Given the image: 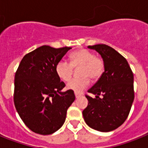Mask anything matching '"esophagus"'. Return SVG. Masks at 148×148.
Returning a JSON list of instances; mask_svg holds the SVG:
<instances>
[{"label":"esophagus","instance_id":"1","mask_svg":"<svg viewBox=\"0 0 148 148\" xmlns=\"http://www.w3.org/2000/svg\"><path fill=\"white\" fill-rule=\"evenodd\" d=\"M75 93V97H76V98H79V97L82 96L81 93Z\"/></svg>","mask_w":148,"mask_h":148}]
</instances>
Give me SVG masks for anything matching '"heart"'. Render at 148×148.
I'll return each instance as SVG.
<instances>
[{"mask_svg":"<svg viewBox=\"0 0 148 148\" xmlns=\"http://www.w3.org/2000/svg\"><path fill=\"white\" fill-rule=\"evenodd\" d=\"M70 63L65 61H60L57 63L55 71L58 76L64 81L70 80L74 72V68H80V77L74 78L67 84L68 90L75 93H82L90 84V78L98 80L105 71V64L101 57L95 55L87 49H79L69 55Z\"/></svg>","mask_w":148,"mask_h":148,"instance_id":"heart-1","label":"heart"}]
</instances>
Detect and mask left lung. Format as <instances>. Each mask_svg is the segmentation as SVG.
I'll return each instance as SVG.
<instances>
[{
  "label": "left lung",
  "mask_w": 148,
  "mask_h": 148,
  "mask_svg": "<svg viewBox=\"0 0 148 148\" xmlns=\"http://www.w3.org/2000/svg\"><path fill=\"white\" fill-rule=\"evenodd\" d=\"M103 58L105 71L86 95L88 105L83 111L87 125L95 130L108 132L122 125L128 118L134 98V75L127 60L105 44L89 45ZM102 96V98L99 97Z\"/></svg>",
  "instance_id": "left-lung-1"
}]
</instances>
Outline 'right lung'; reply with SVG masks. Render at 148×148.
<instances>
[{
    "mask_svg": "<svg viewBox=\"0 0 148 148\" xmlns=\"http://www.w3.org/2000/svg\"><path fill=\"white\" fill-rule=\"evenodd\" d=\"M71 47L55 49L42 45L26 54L16 71L14 102L24 124L33 132L51 134L65 121L67 110L75 99L55 67Z\"/></svg>",
    "mask_w": 148,
    "mask_h": 148,
    "instance_id": "1",
    "label": "right lung"
}]
</instances>
